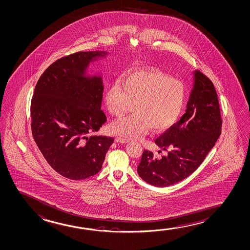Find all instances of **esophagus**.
I'll list each match as a JSON object with an SVG mask.
<instances>
[{
    "label": "esophagus",
    "mask_w": 250,
    "mask_h": 250,
    "mask_svg": "<svg viewBox=\"0 0 250 250\" xmlns=\"http://www.w3.org/2000/svg\"><path fill=\"white\" fill-rule=\"evenodd\" d=\"M115 141H116V142H118V143H123V144L129 142V140H127V139L125 138H122V137H116V138L115 139Z\"/></svg>",
    "instance_id": "esophagus-1"
}]
</instances>
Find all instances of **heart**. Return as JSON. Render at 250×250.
<instances>
[{
	"label": "heart",
	"instance_id": "1",
	"mask_svg": "<svg viewBox=\"0 0 250 250\" xmlns=\"http://www.w3.org/2000/svg\"><path fill=\"white\" fill-rule=\"evenodd\" d=\"M186 98L185 84L162 71L127 72L108 86L105 104L109 113L120 116L134 104V114L113 122L110 130L129 139L142 138L150 127L153 132L166 130L179 118Z\"/></svg>",
	"mask_w": 250,
	"mask_h": 250
}]
</instances>
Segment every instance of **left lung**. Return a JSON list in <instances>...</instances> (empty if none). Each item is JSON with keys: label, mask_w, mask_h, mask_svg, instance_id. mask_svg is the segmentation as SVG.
Returning <instances> with one entry per match:
<instances>
[{"label": "left lung", "mask_w": 250, "mask_h": 250, "mask_svg": "<svg viewBox=\"0 0 250 250\" xmlns=\"http://www.w3.org/2000/svg\"><path fill=\"white\" fill-rule=\"evenodd\" d=\"M192 73L193 87L186 113L155 140V144L167 154L156 158L147 150L142 153L137 172L154 187H169L190 175L221 134L222 119L215 87L200 71Z\"/></svg>", "instance_id": "obj_1"}]
</instances>
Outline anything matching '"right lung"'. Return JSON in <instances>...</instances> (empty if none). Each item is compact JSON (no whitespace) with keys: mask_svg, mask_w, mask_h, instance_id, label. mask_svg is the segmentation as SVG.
Here are the masks:
<instances>
[{"mask_svg":"<svg viewBox=\"0 0 250 250\" xmlns=\"http://www.w3.org/2000/svg\"><path fill=\"white\" fill-rule=\"evenodd\" d=\"M108 52H79L63 57L41 75L31 103L32 133L43 156L60 175L73 180L97 174L114 142L97 132L107 121L101 109L104 83L90 75V63Z\"/></svg>","mask_w":250,"mask_h":250,"instance_id":"add662e5","label":"right lung"}]
</instances>
